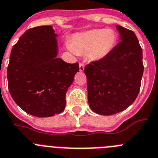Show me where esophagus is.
I'll list each match as a JSON object with an SVG mask.
<instances>
[{
  "instance_id": "esophagus-1",
  "label": "esophagus",
  "mask_w": 158,
  "mask_h": 158,
  "mask_svg": "<svg viewBox=\"0 0 158 158\" xmlns=\"http://www.w3.org/2000/svg\"><path fill=\"white\" fill-rule=\"evenodd\" d=\"M84 68H85L84 64L79 63V71H80V72H83V71H84Z\"/></svg>"
}]
</instances>
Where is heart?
<instances>
[{
    "mask_svg": "<svg viewBox=\"0 0 158 158\" xmlns=\"http://www.w3.org/2000/svg\"><path fill=\"white\" fill-rule=\"evenodd\" d=\"M116 42L117 35L113 30L94 29L76 34L68 47L75 53H87L92 61H99L110 54Z\"/></svg>",
    "mask_w": 158,
    "mask_h": 158,
    "instance_id": "1",
    "label": "heart"
}]
</instances>
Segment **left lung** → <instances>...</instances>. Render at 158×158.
<instances>
[{
  "label": "left lung",
  "instance_id": "8db88e82",
  "mask_svg": "<svg viewBox=\"0 0 158 158\" xmlns=\"http://www.w3.org/2000/svg\"><path fill=\"white\" fill-rule=\"evenodd\" d=\"M120 43L109 56L85 67L88 103L100 115L128 108L139 94L143 77V49L133 31L117 25Z\"/></svg>",
  "mask_w": 158,
  "mask_h": 158
}]
</instances>
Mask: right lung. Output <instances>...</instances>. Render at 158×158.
<instances>
[{"label":"right lung","instance_id":"obj_1","mask_svg":"<svg viewBox=\"0 0 158 158\" xmlns=\"http://www.w3.org/2000/svg\"><path fill=\"white\" fill-rule=\"evenodd\" d=\"M52 26L31 28L12 47L7 70L8 89L27 113L49 117L64 110L65 95L79 72V64L57 58Z\"/></svg>","mask_w":158,"mask_h":158}]
</instances>
